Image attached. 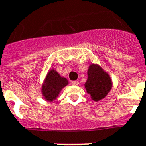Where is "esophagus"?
Listing matches in <instances>:
<instances>
[{
    "label": "esophagus",
    "mask_w": 146,
    "mask_h": 146,
    "mask_svg": "<svg viewBox=\"0 0 146 146\" xmlns=\"http://www.w3.org/2000/svg\"><path fill=\"white\" fill-rule=\"evenodd\" d=\"M72 84L74 85V86H76V85L79 84L78 81H77V80H74V81H72Z\"/></svg>",
    "instance_id": "1"
}]
</instances>
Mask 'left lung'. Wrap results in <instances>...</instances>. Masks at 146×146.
Wrapping results in <instances>:
<instances>
[{"label": "left lung", "mask_w": 146, "mask_h": 146, "mask_svg": "<svg viewBox=\"0 0 146 146\" xmlns=\"http://www.w3.org/2000/svg\"><path fill=\"white\" fill-rule=\"evenodd\" d=\"M84 86L92 100L97 102L106 97L110 92L112 81L109 74L99 65L91 64L87 71V80Z\"/></svg>", "instance_id": "obj_1"}]
</instances>
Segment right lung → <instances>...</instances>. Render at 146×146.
Here are the masks:
<instances>
[{
	"mask_svg": "<svg viewBox=\"0 0 146 146\" xmlns=\"http://www.w3.org/2000/svg\"><path fill=\"white\" fill-rule=\"evenodd\" d=\"M68 84V81L66 78L60 76L55 69H50L44 79V84L42 85V95L46 100L53 102L59 96L62 89Z\"/></svg>",
	"mask_w": 146,
	"mask_h": 146,
	"instance_id": "add662e5",
	"label": "right lung"
}]
</instances>
